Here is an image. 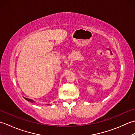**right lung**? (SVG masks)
<instances>
[{
	"instance_id": "1",
	"label": "right lung",
	"mask_w": 135,
	"mask_h": 135,
	"mask_svg": "<svg viewBox=\"0 0 135 135\" xmlns=\"http://www.w3.org/2000/svg\"><path fill=\"white\" fill-rule=\"evenodd\" d=\"M25 100H28V101H30V102H33V100H31V99H30L25 98Z\"/></svg>"
}]
</instances>
